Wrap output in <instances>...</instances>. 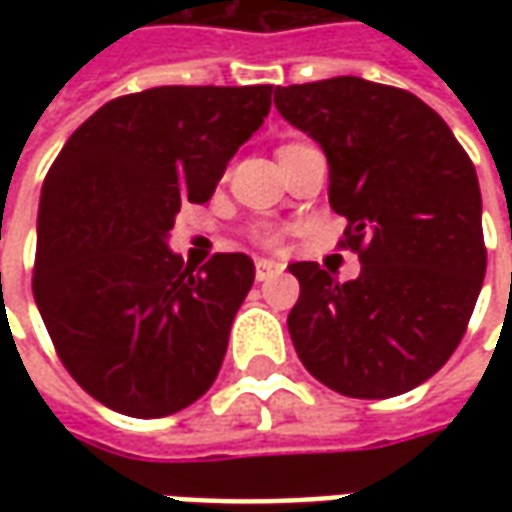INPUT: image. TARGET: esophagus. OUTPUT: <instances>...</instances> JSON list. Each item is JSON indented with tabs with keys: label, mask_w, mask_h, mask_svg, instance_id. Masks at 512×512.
I'll use <instances>...</instances> for the list:
<instances>
[{
	"label": "esophagus",
	"mask_w": 512,
	"mask_h": 512,
	"mask_svg": "<svg viewBox=\"0 0 512 512\" xmlns=\"http://www.w3.org/2000/svg\"><path fill=\"white\" fill-rule=\"evenodd\" d=\"M282 263H277V260H266V257H260L255 263V274L260 282H266V279L277 277V274H282Z\"/></svg>",
	"instance_id": "esophagus-1"
}]
</instances>
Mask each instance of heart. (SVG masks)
I'll use <instances>...</instances> for the list:
<instances>
[{
    "instance_id": "obj_1",
    "label": "heart",
    "mask_w": 512,
    "mask_h": 512,
    "mask_svg": "<svg viewBox=\"0 0 512 512\" xmlns=\"http://www.w3.org/2000/svg\"><path fill=\"white\" fill-rule=\"evenodd\" d=\"M260 238H263L266 244H274V241H277V235H274V233H263Z\"/></svg>"
}]
</instances>
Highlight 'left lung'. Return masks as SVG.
Masks as SVG:
<instances>
[{"mask_svg": "<svg viewBox=\"0 0 512 512\" xmlns=\"http://www.w3.org/2000/svg\"><path fill=\"white\" fill-rule=\"evenodd\" d=\"M279 115L329 161L359 277L290 263L288 329L301 365L345 397L403 395L461 343L485 277L483 197L466 150L417 95L334 76L277 87Z\"/></svg>", "mask_w": 512, "mask_h": 512, "instance_id": "obj_1", "label": "left lung"}]
</instances>
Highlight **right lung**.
Returning <instances> with one entry per match:
<instances>
[{
  "label": "right lung",
  "instance_id": "add662e5",
  "mask_svg": "<svg viewBox=\"0 0 512 512\" xmlns=\"http://www.w3.org/2000/svg\"><path fill=\"white\" fill-rule=\"evenodd\" d=\"M274 84L153 87L104 104L43 180L32 293L62 365L117 414L200 400L255 282L244 252L200 271L169 249L183 202L211 200Z\"/></svg>",
  "mask_w": 512,
  "mask_h": 512
}]
</instances>
